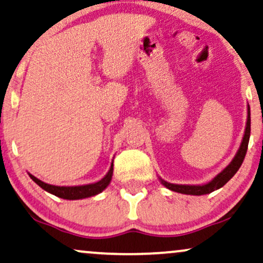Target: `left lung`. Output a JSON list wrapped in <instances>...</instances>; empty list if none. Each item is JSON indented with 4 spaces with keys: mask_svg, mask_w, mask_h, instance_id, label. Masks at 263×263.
Here are the masks:
<instances>
[{
    "mask_svg": "<svg viewBox=\"0 0 263 263\" xmlns=\"http://www.w3.org/2000/svg\"><path fill=\"white\" fill-rule=\"evenodd\" d=\"M250 107L248 105V119H247V126H245V132L244 137H242L241 144L239 147L237 154L233 158V160L231 161L227 167L223 168L220 174L215 176L214 178L211 179L210 182L205 184H175V183H168V182L164 181V179H160V182L165 185L166 188L170 189V191L181 193V194H189V195H204L209 194V193L217 191L223 187V185L227 183V182L231 179L233 176L237 174V171L240 167L242 161H244L245 154H247L248 151V144L249 139H250Z\"/></svg>",
    "mask_w": 263,
    "mask_h": 263,
    "instance_id": "left-lung-1",
    "label": "left lung"
}]
</instances>
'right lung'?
I'll return each instance as SVG.
<instances>
[{
	"instance_id": "obj_1",
	"label": "right lung",
	"mask_w": 263,
	"mask_h": 263,
	"mask_svg": "<svg viewBox=\"0 0 263 263\" xmlns=\"http://www.w3.org/2000/svg\"><path fill=\"white\" fill-rule=\"evenodd\" d=\"M112 162L110 165V168L107 172V175L103 177L101 181L96 182V183H89L84 185H72V187H61V185H53L42 182L41 179L36 178L35 176L29 174L30 178L35 182L36 184H39L43 191L51 193V194L55 195V197L62 198V199H68V200H78V199H85L89 197H95V195L99 194L108 187L110 183L111 177H112Z\"/></svg>"
}]
</instances>
